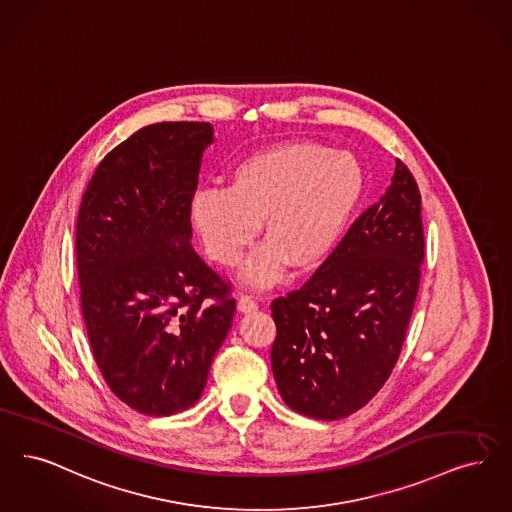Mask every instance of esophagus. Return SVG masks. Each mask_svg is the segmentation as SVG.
Wrapping results in <instances>:
<instances>
[{
	"label": "esophagus",
	"instance_id": "34e87169",
	"mask_svg": "<svg viewBox=\"0 0 512 512\" xmlns=\"http://www.w3.org/2000/svg\"><path fill=\"white\" fill-rule=\"evenodd\" d=\"M238 310L240 312H253V310H257V301L251 297V295H247V293H242L240 297H238Z\"/></svg>",
	"mask_w": 512,
	"mask_h": 512
}]
</instances>
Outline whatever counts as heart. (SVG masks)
Wrapping results in <instances>:
<instances>
[{
  "label": "heart",
  "instance_id": "obj_1",
  "mask_svg": "<svg viewBox=\"0 0 512 512\" xmlns=\"http://www.w3.org/2000/svg\"><path fill=\"white\" fill-rule=\"evenodd\" d=\"M364 167L345 150L310 141L274 144L232 167L225 188H202L188 219L205 255L234 266L257 234L266 246L244 276L270 284L286 263L297 272L322 265L339 244L364 194Z\"/></svg>",
  "mask_w": 512,
  "mask_h": 512
}]
</instances>
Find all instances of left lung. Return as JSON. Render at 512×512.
<instances>
[{"mask_svg":"<svg viewBox=\"0 0 512 512\" xmlns=\"http://www.w3.org/2000/svg\"><path fill=\"white\" fill-rule=\"evenodd\" d=\"M423 259L419 186L396 160L381 200L352 223L305 286L270 305L272 371L289 408L333 421L381 390L406 339Z\"/></svg>","mask_w":512,"mask_h":512,"instance_id":"8db88e82","label":"left lung"}]
</instances>
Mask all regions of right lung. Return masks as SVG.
<instances>
[{
	"label": "right lung",
	"mask_w": 512,
	"mask_h": 512,
	"mask_svg": "<svg viewBox=\"0 0 512 512\" xmlns=\"http://www.w3.org/2000/svg\"><path fill=\"white\" fill-rule=\"evenodd\" d=\"M205 122L146 125L97 165L83 192L76 259L89 345L106 385L144 415L196 404L232 326V286L194 251L188 205Z\"/></svg>",
	"instance_id": "right-lung-1"
}]
</instances>
